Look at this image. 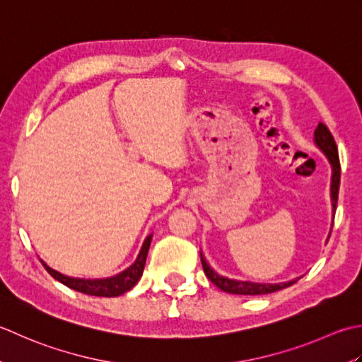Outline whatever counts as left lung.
<instances>
[{"label":"left lung","instance_id":"8db88e82","mask_svg":"<svg viewBox=\"0 0 362 362\" xmlns=\"http://www.w3.org/2000/svg\"><path fill=\"white\" fill-rule=\"evenodd\" d=\"M314 139L319 148L327 154L331 167H333V178H331V200H333V212H336L337 206V195H339V184H341V162H339L337 154V145L334 142V137L331 134L327 124L319 123V127L314 131ZM202 264L204 275L211 279L212 284H216L220 291L235 295H264L272 293L276 291H281L284 287L292 286L295 281L289 283H279V284H269V283H250V281H235L225 276H220L217 272H214L209 264L206 262L202 256Z\"/></svg>","mask_w":362,"mask_h":362}]
</instances>
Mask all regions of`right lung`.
Wrapping results in <instances>:
<instances>
[{
    "label": "right lung",
    "instance_id": "obj_1",
    "mask_svg": "<svg viewBox=\"0 0 362 362\" xmlns=\"http://www.w3.org/2000/svg\"><path fill=\"white\" fill-rule=\"evenodd\" d=\"M150 242H151V235H148V238L145 239L142 250H140V253H139V257L129 269L122 272L120 275L112 276V278H106V279L70 278V276H65L51 267H48V265L43 261H42V264L51 276L57 279V281H61L67 287H70V289H73V291H78V292L86 293V295H95V297H119V295L132 289V287L137 284L140 276H142L146 255H148Z\"/></svg>",
    "mask_w": 362,
    "mask_h": 362
}]
</instances>
